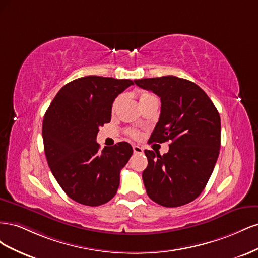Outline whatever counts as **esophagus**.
Instances as JSON below:
<instances>
[{
    "label": "esophagus",
    "instance_id": "esophagus-1",
    "mask_svg": "<svg viewBox=\"0 0 258 258\" xmlns=\"http://www.w3.org/2000/svg\"><path fill=\"white\" fill-rule=\"evenodd\" d=\"M132 148H134V153L135 154H142L143 153V148L141 146L134 145V146H132Z\"/></svg>",
    "mask_w": 258,
    "mask_h": 258
}]
</instances>
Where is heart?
<instances>
[{
	"mask_svg": "<svg viewBox=\"0 0 258 258\" xmlns=\"http://www.w3.org/2000/svg\"><path fill=\"white\" fill-rule=\"evenodd\" d=\"M154 98H155V97H154L153 95H151V93H144V95H142L141 98H140V103L145 102V101L150 100V99H154ZM121 101H122V96H119V97H117V98L115 99L114 103H113V111H115L116 108L118 107V105L120 104ZM128 134L130 135V137L135 138V139H139L140 136H141V135H140V132H139L138 130H129Z\"/></svg>",
	"mask_w": 258,
	"mask_h": 258,
	"instance_id": "heart-1",
	"label": "heart"
}]
</instances>
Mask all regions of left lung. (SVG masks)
I'll list each match as a JSON object with an SVG mask.
<instances>
[{"instance_id": "1", "label": "left lung", "mask_w": 258, "mask_h": 258, "mask_svg": "<svg viewBox=\"0 0 258 258\" xmlns=\"http://www.w3.org/2000/svg\"><path fill=\"white\" fill-rule=\"evenodd\" d=\"M161 101L159 120L148 142L171 141L169 152L145 150L146 192L158 205L174 208L189 204L205 189L221 147V118L198 85L176 76L136 80Z\"/></svg>"}]
</instances>
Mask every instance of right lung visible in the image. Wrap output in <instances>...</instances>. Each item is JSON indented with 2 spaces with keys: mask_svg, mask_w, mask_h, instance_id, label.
<instances>
[{
  "mask_svg": "<svg viewBox=\"0 0 258 258\" xmlns=\"http://www.w3.org/2000/svg\"><path fill=\"white\" fill-rule=\"evenodd\" d=\"M131 85L130 80L81 77L64 85L45 113L46 159L61 188L79 204L104 205L118 189L132 147L119 142L100 151L96 139L99 128L111 121L115 98Z\"/></svg>",
  "mask_w": 258,
  "mask_h": 258,
  "instance_id": "add662e5",
  "label": "right lung"
}]
</instances>
